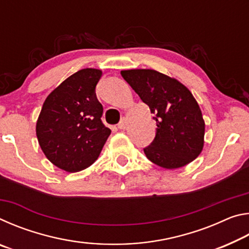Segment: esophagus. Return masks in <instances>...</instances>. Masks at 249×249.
<instances>
[{
    "instance_id": "34e87169",
    "label": "esophagus",
    "mask_w": 249,
    "mask_h": 249,
    "mask_svg": "<svg viewBox=\"0 0 249 249\" xmlns=\"http://www.w3.org/2000/svg\"><path fill=\"white\" fill-rule=\"evenodd\" d=\"M119 128H121V129H125L126 128V126H127V120L126 119H122L121 120V122L119 123Z\"/></svg>"
}]
</instances>
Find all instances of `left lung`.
<instances>
[{
  "mask_svg": "<svg viewBox=\"0 0 249 249\" xmlns=\"http://www.w3.org/2000/svg\"><path fill=\"white\" fill-rule=\"evenodd\" d=\"M121 74L155 114L157 129L153 142L144 148L146 157L166 169L193 161L203 148L205 125L188 88L156 70H123Z\"/></svg>",
  "mask_w": 249,
  "mask_h": 249,
  "instance_id": "8db88e82",
  "label": "left lung"
}]
</instances>
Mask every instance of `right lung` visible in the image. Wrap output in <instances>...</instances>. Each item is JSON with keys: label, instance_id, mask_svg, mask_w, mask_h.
Returning <instances> with one entry per match:
<instances>
[{"label": "right lung", "instance_id": "obj_1", "mask_svg": "<svg viewBox=\"0 0 249 249\" xmlns=\"http://www.w3.org/2000/svg\"><path fill=\"white\" fill-rule=\"evenodd\" d=\"M101 75L98 69L79 70L45 100L36 135L46 157L62 170L91 166L111 134L101 120L103 107L95 94Z\"/></svg>", "mask_w": 249, "mask_h": 249}]
</instances>
